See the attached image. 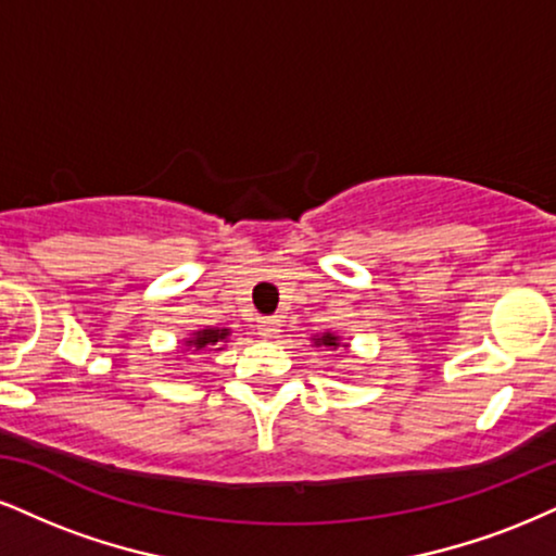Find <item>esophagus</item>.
<instances>
[{
    "label": "esophagus",
    "instance_id": "34e87169",
    "mask_svg": "<svg viewBox=\"0 0 556 556\" xmlns=\"http://www.w3.org/2000/svg\"><path fill=\"white\" fill-rule=\"evenodd\" d=\"M278 332V321L273 317H263L257 319V334H263V338H276Z\"/></svg>",
    "mask_w": 556,
    "mask_h": 556
}]
</instances>
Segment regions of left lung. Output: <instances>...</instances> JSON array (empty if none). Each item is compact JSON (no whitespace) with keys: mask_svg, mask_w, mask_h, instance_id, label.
<instances>
[{"mask_svg":"<svg viewBox=\"0 0 556 556\" xmlns=\"http://www.w3.org/2000/svg\"><path fill=\"white\" fill-rule=\"evenodd\" d=\"M314 345L317 348H330V351H338V348H348V345H340V338L334 332H321L314 338Z\"/></svg>","mask_w":556,"mask_h":556,"instance_id":"8db88e82","label":"left lung"}]
</instances>
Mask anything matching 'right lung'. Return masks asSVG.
I'll use <instances>...</instances> for the list:
<instances>
[{
    "label": "right lung",
    "instance_id": "1",
    "mask_svg": "<svg viewBox=\"0 0 556 556\" xmlns=\"http://www.w3.org/2000/svg\"><path fill=\"white\" fill-rule=\"evenodd\" d=\"M229 340V330L226 327H205V330L193 332V338L185 340L188 351H205V348H214V351H222V342Z\"/></svg>",
    "mask_w": 556,
    "mask_h": 556
}]
</instances>
